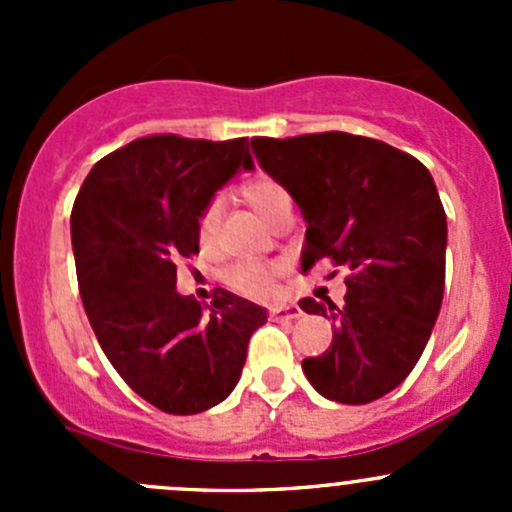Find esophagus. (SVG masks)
<instances>
[{"label": "esophagus", "mask_w": 512, "mask_h": 512, "mask_svg": "<svg viewBox=\"0 0 512 512\" xmlns=\"http://www.w3.org/2000/svg\"><path fill=\"white\" fill-rule=\"evenodd\" d=\"M270 317L277 322H292V319L302 317V309L297 304H275V307H270Z\"/></svg>", "instance_id": "obj_1"}]
</instances>
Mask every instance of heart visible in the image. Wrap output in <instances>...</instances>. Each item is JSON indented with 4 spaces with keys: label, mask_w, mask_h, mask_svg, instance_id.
<instances>
[{
    "label": "heart",
    "mask_w": 512,
    "mask_h": 512,
    "mask_svg": "<svg viewBox=\"0 0 512 512\" xmlns=\"http://www.w3.org/2000/svg\"><path fill=\"white\" fill-rule=\"evenodd\" d=\"M242 198L252 205V210H255L267 225H270L277 215L285 213V210H292V198H289L287 188L272 178L250 180V183L242 188ZM220 220H223V203L215 198L205 205L203 213H200L198 218L200 245H213L220 230ZM275 277V265L255 260L237 262V265H232L230 270L225 272L227 285L242 294H250V297H267V294L275 292Z\"/></svg>",
    "instance_id": "heart-1"
}]
</instances>
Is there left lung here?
Returning a JSON list of instances; mask_svg holds the SVG:
<instances>
[{"mask_svg": "<svg viewBox=\"0 0 512 512\" xmlns=\"http://www.w3.org/2000/svg\"><path fill=\"white\" fill-rule=\"evenodd\" d=\"M252 151L302 210V270L327 260L347 272L342 304L299 302L334 322L304 376L339 404L381 399L411 374L441 312L448 227L431 173L389 143L342 131L252 138Z\"/></svg>", "mask_w": 512, "mask_h": 512, "instance_id": "1", "label": "left lung"}]
</instances>
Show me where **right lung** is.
<instances>
[{"instance_id": "add662e5", "label": "right lung", "mask_w": 512, "mask_h": 512, "mask_svg": "<svg viewBox=\"0 0 512 512\" xmlns=\"http://www.w3.org/2000/svg\"><path fill=\"white\" fill-rule=\"evenodd\" d=\"M240 168H252L247 138H136L98 160L71 210L81 302L98 344L165 414L225 401L252 332L267 322L265 309L227 289L210 307L175 292V265L200 252V213Z\"/></svg>"}]
</instances>
